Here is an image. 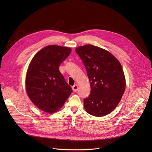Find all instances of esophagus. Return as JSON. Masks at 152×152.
Returning a JSON list of instances; mask_svg holds the SVG:
<instances>
[{
	"instance_id": "1",
	"label": "esophagus",
	"mask_w": 152,
	"mask_h": 152,
	"mask_svg": "<svg viewBox=\"0 0 152 152\" xmlns=\"http://www.w3.org/2000/svg\"><path fill=\"white\" fill-rule=\"evenodd\" d=\"M72 89H73V91L76 92L78 90V86L77 84H75L73 87H72Z\"/></svg>"
}]
</instances>
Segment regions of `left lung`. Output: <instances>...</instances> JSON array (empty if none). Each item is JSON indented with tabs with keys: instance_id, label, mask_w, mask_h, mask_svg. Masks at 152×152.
Masks as SVG:
<instances>
[{
	"instance_id": "obj_1",
	"label": "left lung",
	"mask_w": 152,
	"mask_h": 152,
	"mask_svg": "<svg viewBox=\"0 0 152 152\" xmlns=\"http://www.w3.org/2000/svg\"><path fill=\"white\" fill-rule=\"evenodd\" d=\"M87 71L91 94L84 99L89 114L103 116L111 113L120 102L126 88V79L121 63L107 50L87 44L77 47Z\"/></svg>"
}]
</instances>
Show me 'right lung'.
<instances>
[{
    "instance_id": "1",
    "label": "right lung",
    "mask_w": 152,
    "mask_h": 152,
    "mask_svg": "<svg viewBox=\"0 0 152 152\" xmlns=\"http://www.w3.org/2000/svg\"><path fill=\"white\" fill-rule=\"evenodd\" d=\"M71 52L69 47L48 45L29 63L25 83L27 94L39 109L48 113L61 108L73 92L59 71Z\"/></svg>"
}]
</instances>
